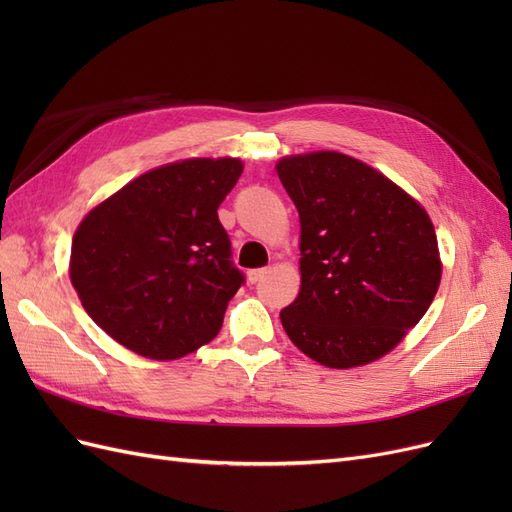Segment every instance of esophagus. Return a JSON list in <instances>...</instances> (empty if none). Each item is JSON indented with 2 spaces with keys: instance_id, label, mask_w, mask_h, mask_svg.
<instances>
[{
  "instance_id": "34e87169",
  "label": "esophagus",
  "mask_w": 512,
  "mask_h": 512,
  "mask_svg": "<svg viewBox=\"0 0 512 512\" xmlns=\"http://www.w3.org/2000/svg\"><path fill=\"white\" fill-rule=\"evenodd\" d=\"M267 273H269L267 267H265V269H252V271H247V282H250V284H258Z\"/></svg>"
}]
</instances>
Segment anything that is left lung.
Returning <instances> with one entry per match:
<instances>
[{
	"label": "left lung",
	"instance_id": "1",
	"mask_svg": "<svg viewBox=\"0 0 512 512\" xmlns=\"http://www.w3.org/2000/svg\"><path fill=\"white\" fill-rule=\"evenodd\" d=\"M275 170L301 222V290L280 312L286 335L331 369L378 361L438 292L431 218L395 181L346 153H297Z\"/></svg>",
	"mask_w": 512,
	"mask_h": 512
}]
</instances>
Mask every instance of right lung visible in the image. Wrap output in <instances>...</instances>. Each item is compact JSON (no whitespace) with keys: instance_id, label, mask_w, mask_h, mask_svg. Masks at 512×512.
Wrapping results in <instances>:
<instances>
[{"instance_id":"obj_1","label":"right lung","mask_w":512,"mask_h":512,"mask_svg":"<svg viewBox=\"0 0 512 512\" xmlns=\"http://www.w3.org/2000/svg\"><path fill=\"white\" fill-rule=\"evenodd\" d=\"M239 158H188L147 170L104 198L72 237L70 282L117 344L173 361L220 333L243 284L218 207Z\"/></svg>"}]
</instances>
